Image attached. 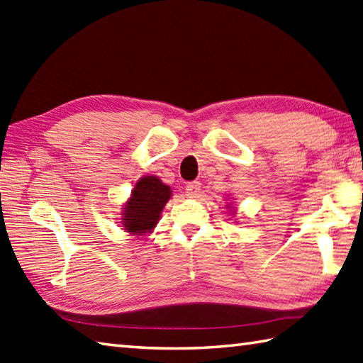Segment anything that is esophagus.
<instances>
[{
    "label": "esophagus",
    "mask_w": 363,
    "mask_h": 363,
    "mask_svg": "<svg viewBox=\"0 0 363 363\" xmlns=\"http://www.w3.org/2000/svg\"><path fill=\"white\" fill-rule=\"evenodd\" d=\"M199 190H201V182H199V181H191V182H189L187 186H186L187 195H189V196H191V198L198 196Z\"/></svg>",
    "instance_id": "obj_1"
}]
</instances>
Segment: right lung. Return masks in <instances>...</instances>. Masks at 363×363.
Listing matches in <instances>:
<instances>
[{
  "label": "right lung",
  "instance_id": "obj_1",
  "mask_svg": "<svg viewBox=\"0 0 363 363\" xmlns=\"http://www.w3.org/2000/svg\"><path fill=\"white\" fill-rule=\"evenodd\" d=\"M172 196V190L156 176H145L135 184L123 211V226L133 235H143L157 225L160 212Z\"/></svg>",
  "mask_w": 363,
  "mask_h": 363
}]
</instances>
